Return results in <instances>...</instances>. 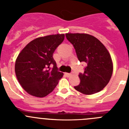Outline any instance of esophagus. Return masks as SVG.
Wrapping results in <instances>:
<instances>
[{
  "label": "esophagus",
  "instance_id": "1",
  "mask_svg": "<svg viewBox=\"0 0 129 129\" xmlns=\"http://www.w3.org/2000/svg\"><path fill=\"white\" fill-rule=\"evenodd\" d=\"M66 75L67 76V77H70L71 76V74H70V73H66Z\"/></svg>",
  "mask_w": 129,
  "mask_h": 129
}]
</instances>
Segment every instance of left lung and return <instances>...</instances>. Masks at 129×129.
<instances>
[{
	"instance_id": "1",
	"label": "left lung",
	"mask_w": 129,
	"mask_h": 129,
	"mask_svg": "<svg viewBox=\"0 0 129 129\" xmlns=\"http://www.w3.org/2000/svg\"><path fill=\"white\" fill-rule=\"evenodd\" d=\"M66 36L74 46L79 62L86 63L83 74H79L80 83L74 88L85 95L101 91L109 83L113 71L109 51L91 35L67 33Z\"/></svg>"
}]
</instances>
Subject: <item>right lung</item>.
Returning a JSON list of instances; mask_svg holds the SVG:
<instances>
[{"mask_svg": "<svg viewBox=\"0 0 129 129\" xmlns=\"http://www.w3.org/2000/svg\"><path fill=\"white\" fill-rule=\"evenodd\" d=\"M64 37L62 34L38 37L26 44L19 53L15 62L16 76L28 94L45 97L62 78L63 74L58 71L53 55Z\"/></svg>", "mask_w": 129, "mask_h": 129, "instance_id": "obj_1", "label": "right lung"}]
</instances>
